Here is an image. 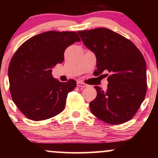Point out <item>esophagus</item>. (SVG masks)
Masks as SVG:
<instances>
[{
	"label": "esophagus",
	"mask_w": 158,
	"mask_h": 158,
	"mask_svg": "<svg viewBox=\"0 0 158 158\" xmlns=\"http://www.w3.org/2000/svg\"><path fill=\"white\" fill-rule=\"evenodd\" d=\"M77 86L81 87V88H86L88 85H87L86 84H85V83L81 82V81H77Z\"/></svg>",
	"instance_id": "obj_1"
}]
</instances>
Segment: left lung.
<instances>
[{"mask_svg": "<svg viewBox=\"0 0 158 158\" xmlns=\"http://www.w3.org/2000/svg\"><path fill=\"white\" fill-rule=\"evenodd\" d=\"M97 58L95 76L108 77V89L95 86L97 95L90 102L91 113L112 125L130 120L140 107L147 90L144 57L130 40L107 28L78 31ZM109 76H108L107 75Z\"/></svg>", "mask_w": 158, "mask_h": 158, "instance_id": "8db88e82", "label": "left lung"}]
</instances>
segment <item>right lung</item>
I'll return each instance as SVG.
<instances>
[{
	"instance_id": "right-lung-1",
	"label": "right lung",
	"mask_w": 158,
	"mask_h": 158,
	"mask_svg": "<svg viewBox=\"0 0 158 158\" xmlns=\"http://www.w3.org/2000/svg\"><path fill=\"white\" fill-rule=\"evenodd\" d=\"M80 41L76 32L48 31L30 38L16 50L8 69L10 90L27 118L44 120L64 110L68 94L77 82L54 79L52 68L63 62L65 49Z\"/></svg>"
}]
</instances>
